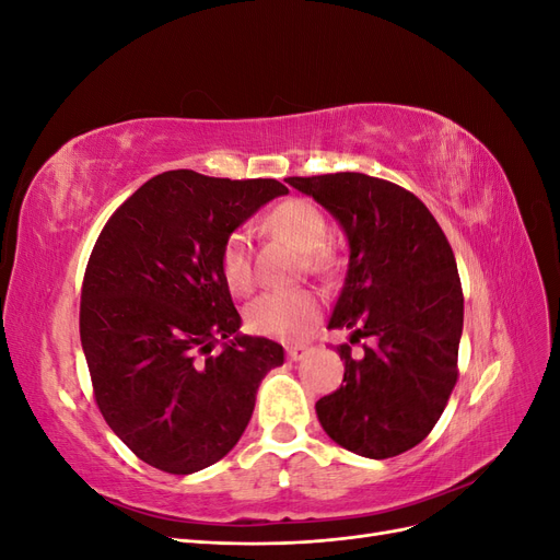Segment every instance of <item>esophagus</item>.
<instances>
[{
  "mask_svg": "<svg viewBox=\"0 0 560 560\" xmlns=\"http://www.w3.org/2000/svg\"><path fill=\"white\" fill-rule=\"evenodd\" d=\"M308 352H311V350H308L306 346H290V348H287V358H290L292 362H301L303 358H306Z\"/></svg>",
  "mask_w": 560,
  "mask_h": 560,
  "instance_id": "1",
  "label": "esophagus"
}]
</instances>
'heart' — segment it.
<instances>
[{
  "label": "heart",
  "mask_w": 560,
  "mask_h": 560,
  "mask_svg": "<svg viewBox=\"0 0 560 560\" xmlns=\"http://www.w3.org/2000/svg\"><path fill=\"white\" fill-rule=\"evenodd\" d=\"M268 226L296 249L306 252L311 270H327L329 254L322 247L327 241V219L308 198H290L268 214ZM219 273L233 294H247L254 284L249 261V238L245 231H231L219 249ZM319 315V301L313 292H266L247 303V329L273 338H296Z\"/></svg>",
  "instance_id": "b5f03b06"
}]
</instances>
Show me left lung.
<instances>
[{
    "instance_id": "8db88e82",
    "label": "left lung",
    "mask_w": 560,
    "mask_h": 560,
    "mask_svg": "<svg viewBox=\"0 0 560 560\" xmlns=\"http://www.w3.org/2000/svg\"><path fill=\"white\" fill-rule=\"evenodd\" d=\"M315 198L348 238V273L329 329L366 338L338 346L343 385L315 404L338 446L393 457L425 439L457 381L463 287L432 212L401 186L362 173L284 179Z\"/></svg>"
}]
</instances>
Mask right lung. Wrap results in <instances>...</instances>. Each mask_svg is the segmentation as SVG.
<instances>
[{"label": "right lung", "mask_w": 560, "mask_h": 560, "mask_svg": "<svg viewBox=\"0 0 560 560\" xmlns=\"http://www.w3.org/2000/svg\"><path fill=\"white\" fill-rule=\"evenodd\" d=\"M287 194L276 179L167 171L118 208L83 276L79 331L107 425L167 474H194L238 444L280 343L241 334L219 273L231 231Z\"/></svg>", "instance_id": "obj_1"}]
</instances>
